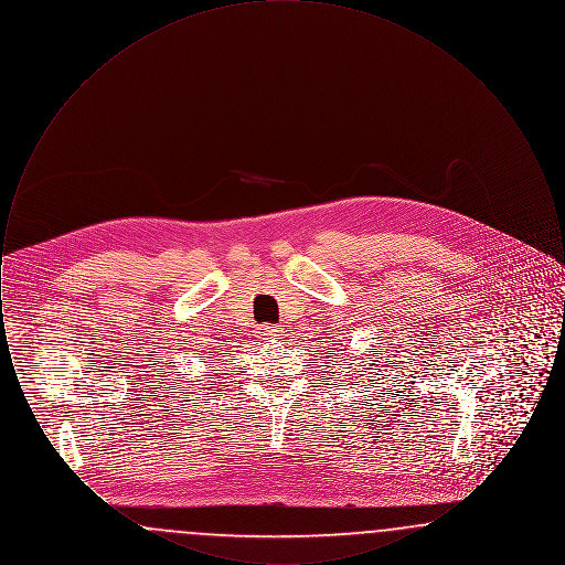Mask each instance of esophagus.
Listing matches in <instances>:
<instances>
[{
  "label": "esophagus",
  "mask_w": 565,
  "mask_h": 565,
  "mask_svg": "<svg viewBox=\"0 0 565 565\" xmlns=\"http://www.w3.org/2000/svg\"><path fill=\"white\" fill-rule=\"evenodd\" d=\"M258 337L265 339V341H267V339H279V337H281V330H279L277 326H260V328H258Z\"/></svg>",
  "instance_id": "1"
}]
</instances>
